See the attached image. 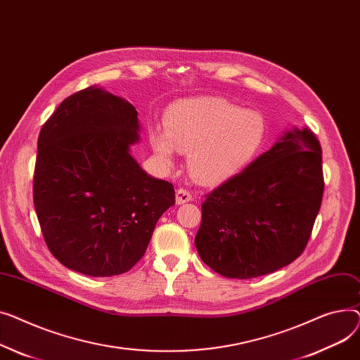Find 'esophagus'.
I'll list each match as a JSON object with an SVG mask.
<instances>
[{"instance_id":"34e87169","label":"esophagus","mask_w":360,"mask_h":360,"mask_svg":"<svg viewBox=\"0 0 360 360\" xmlns=\"http://www.w3.org/2000/svg\"><path fill=\"white\" fill-rule=\"evenodd\" d=\"M192 199H193V196H192V193H190V190H187L186 187L177 188V192H176V202H177L179 205L186 203V202H190Z\"/></svg>"}]
</instances>
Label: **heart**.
I'll return each instance as SVG.
<instances>
[{
    "label": "heart",
    "mask_w": 360,
    "mask_h": 360,
    "mask_svg": "<svg viewBox=\"0 0 360 360\" xmlns=\"http://www.w3.org/2000/svg\"><path fill=\"white\" fill-rule=\"evenodd\" d=\"M266 136L264 119L252 110L212 98L177 103L165 132L153 129V150L172 164L176 148L188 153L190 172L202 183H218L241 172L257 155Z\"/></svg>",
    "instance_id": "1"
}]
</instances>
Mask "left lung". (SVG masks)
<instances>
[{"label": "left lung", "instance_id": "obj_1", "mask_svg": "<svg viewBox=\"0 0 360 360\" xmlns=\"http://www.w3.org/2000/svg\"><path fill=\"white\" fill-rule=\"evenodd\" d=\"M321 161L320 141L304 126L205 195L195 238L203 263L225 278L250 279L297 260L321 207Z\"/></svg>", "mask_w": 360, "mask_h": 360}]
</instances>
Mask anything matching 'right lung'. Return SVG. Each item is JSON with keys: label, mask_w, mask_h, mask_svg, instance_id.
Instances as JSON below:
<instances>
[{"label": "right lung", "mask_w": 360, "mask_h": 360, "mask_svg": "<svg viewBox=\"0 0 360 360\" xmlns=\"http://www.w3.org/2000/svg\"><path fill=\"white\" fill-rule=\"evenodd\" d=\"M138 112L96 86L63 100L41 126L33 202L52 256L87 276H116L145 255L157 221L176 203L172 183L129 154Z\"/></svg>", "instance_id": "right-lung-1"}]
</instances>
